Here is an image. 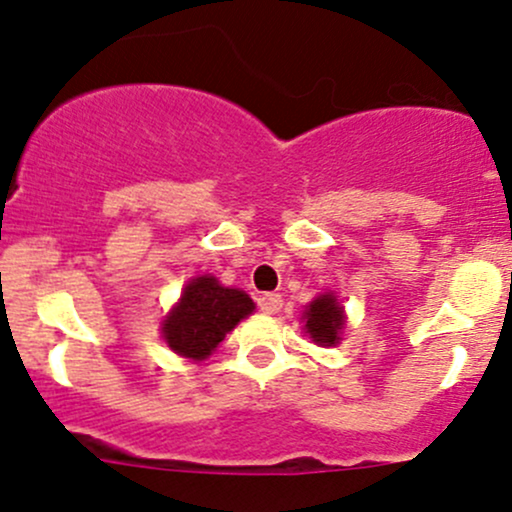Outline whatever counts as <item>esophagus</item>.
Here are the masks:
<instances>
[{"label":"esophagus","mask_w":512,"mask_h":512,"mask_svg":"<svg viewBox=\"0 0 512 512\" xmlns=\"http://www.w3.org/2000/svg\"><path fill=\"white\" fill-rule=\"evenodd\" d=\"M257 304H260V309L265 311V314H277V311L282 309V297H279V294H262V297L257 299Z\"/></svg>","instance_id":"obj_1"}]
</instances>
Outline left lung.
Segmentation results:
<instances>
[{
    "mask_svg": "<svg viewBox=\"0 0 512 512\" xmlns=\"http://www.w3.org/2000/svg\"><path fill=\"white\" fill-rule=\"evenodd\" d=\"M301 319H304V331L309 333L316 346H336L341 341V331L346 328L343 306L331 292L311 301Z\"/></svg>",
    "mask_w": 512,
    "mask_h": 512,
    "instance_id": "obj_1",
    "label": "left lung"
}]
</instances>
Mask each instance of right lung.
Masks as SVG:
<instances>
[{
  "instance_id": "add662e5",
  "label": "right lung",
  "mask_w": 512,
  "mask_h": 512,
  "mask_svg": "<svg viewBox=\"0 0 512 512\" xmlns=\"http://www.w3.org/2000/svg\"><path fill=\"white\" fill-rule=\"evenodd\" d=\"M252 311L255 301L245 292L223 287L211 274H203L186 284L179 304L161 324V336L174 353L203 360Z\"/></svg>"
}]
</instances>
